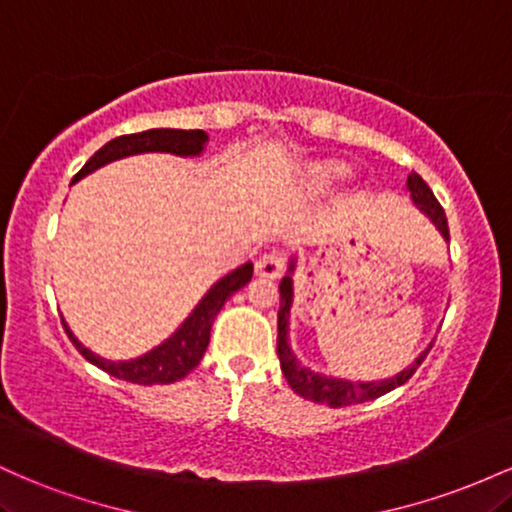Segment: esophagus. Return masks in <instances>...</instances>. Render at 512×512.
<instances>
[{
	"mask_svg": "<svg viewBox=\"0 0 512 512\" xmlns=\"http://www.w3.org/2000/svg\"><path fill=\"white\" fill-rule=\"evenodd\" d=\"M257 276H264V279H276L281 272H284V255L281 252H264L260 260L255 262Z\"/></svg>",
	"mask_w": 512,
	"mask_h": 512,
	"instance_id": "esophagus-1",
	"label": "esophagus"
}]
</instances>
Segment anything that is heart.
Wrapping results in <instances>:
<instances>
[{
    "instance_id": "heart-1",
    "label": "heart",
    "mask_w": 512,
    "mask_h": 512,
    "mask_svg": "<svg viewBox=\"0 0 512 512\" xmlns=\"http://www.w3.org/2000/svg\"><path fill=\"white\" fill-rule=\"evenodd\" d=\"M325 178H330V180H337V178H344V170L342 168H327L325 170Z\"/></svg>"
}]
</instances>
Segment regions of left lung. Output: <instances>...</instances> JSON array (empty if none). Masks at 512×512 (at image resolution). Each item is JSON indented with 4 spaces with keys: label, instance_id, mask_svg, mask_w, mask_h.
<instances>
[{
    "label": "left lung",
    "instance_id": "1",
    "mask_svg": "<svg viewBox=\"0 0 512 512\" xmlns=\"http://www.w3.org/2000/svg\"><path fill=\"white\" fill-rule=\"evenodd\" d=\"M407 190L411 195V202L416 204L428 219L433 221V226L438 228L440 236L445 240H450V231H448V219H445V211L438 204V199L433 197L431 187L421 180L419 173H411L407 178ZM293 269H296V262L291 260L289 264V274L281 279L279 284V337H276V354H279L281 361V373H284L286 383L291 385V390L296 395H301L303 399H310V402L317 404H327V407H351V404H361V402H370V399H378L387 395L395 387L404 385L411 375L416 373V368L424 363V358L431 346L411 363L409 368H404L402 373H397L395 378L387 380H373V383H356V380H344V378H332V375H322L310 370L308 366H303L296 356H293L291 346H289V313H291V303H293Z\"/></svg>",
    "mask_w": 512,
    "mask_h": 512
}]
</instances>
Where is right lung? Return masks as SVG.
<instances>
[{
  "mask_svg": "<svg viewBox=\"0 0 512 512\" xmlns=\"http://www.w3.org/2000/svg\"><path fill=\"white\" fill-rule=\"evenodd\" d=\"M207 139V132H202V129H146V132L139 134L115 137L88 158L86 166L74 175L72 182L86 178L88 173L105 166V163H113L117 158L134 154L163 151V154L175 156H199L204 151ZM250 279L252 262L240 264L238 269H233L231 274H226L223 279H219L211 286L207 296L199 301L190 317L182 322L178 330H175V334H170L166 342L158 344L156 349L149 351V354L129 358V361H108V358L93 354L91 349H86V346L74 337L72 330L67 327V322L62 320V325L64 330H67L69 339H72V344L79 349V354L84 356L88 363L105 370V373L134 385H168L185 378L192 368H197V363L202 361L204 351H207L209 346V334L211 325H214V317L219 315L223 303H226L238 289H243Z\"/></svg>",
  "mask_w": 512,
  "mask_h": 512,
  "instance_id": "right-lung-1",
  "label": "right lung"
}]
</instances>
